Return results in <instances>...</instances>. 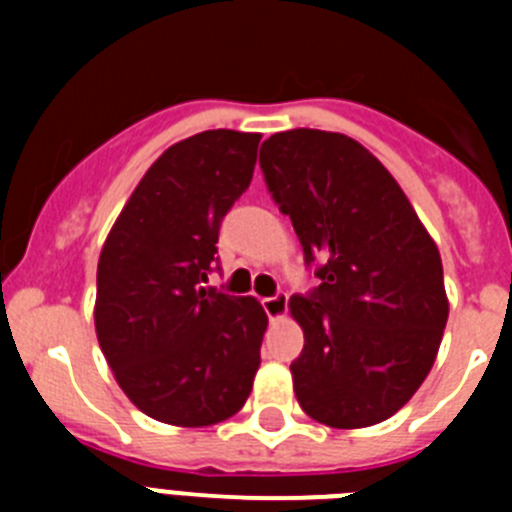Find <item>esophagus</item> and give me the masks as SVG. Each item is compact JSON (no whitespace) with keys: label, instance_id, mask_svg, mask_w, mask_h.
Segmentation results:
<instances>
[{"label":"esophagus","instance_id":"obj_1","mask_svg":"<svg viewBox=\"0 0 512 512\" xmlns=\"http://www.w3.org/2000/svg\"><path fill=\"white\" fill-rule=\"evenodd\" d=\"M261 307H264V312L269 315V320L284 318V315H287V295L277 292V295L264 297V300H261Z\"/></svg>","mask_w":512,"mask_h":512}]
</instances>
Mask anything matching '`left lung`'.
<instances>
[{"mask_svg":"<svg viewBox=\"0 0 512 512\" xmlns=\"http://www.w3.org/2000/svg\"><path fill=\"white\" fill-rule=\"evenodd\" d=\"M320 284L289 297L305 348L300 408L330 428L382 423L418 392L449 320L438 248L400 184L361 143L297 128L259 156Z\"/></svg>","mask_w":512,"mask_h":512,"instance_id":"left-lung-1","label":"left lung"}]
</instances>
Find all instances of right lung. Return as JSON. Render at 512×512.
Returning <instances> with one entry per match:
<instances>
[{
    "label": "right lung",
    "mask_w": 512,
    "mask_h": 512,
    "mask_svg": "<svg viewBox=\"0 0 512 512\" xmlns=\"http://www.w3.org/2000/svg\"><path fill=\"white\" fill-rule=\"evenodd\" d=\"M259 133L205 130L153 161L97 264L94 325L135 408L202 428L243 408L261 364L266 312L205 289L220 223L251 184Z\"/></svg>",
    "instance_id": "right-lung-1"
}]
</instances>
